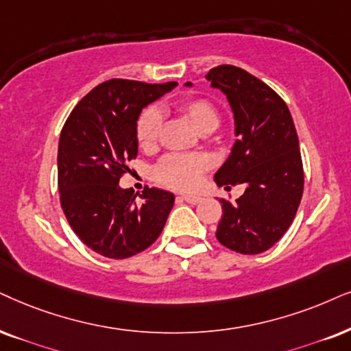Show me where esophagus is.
Masks as SVG:
<instances>
[{"label":"esophagus","instance_id":"1","mask_svg":"<svg viewBox=\"0 0 351 351\" xmlns=\"http://www.w3.org/2000/svg\"><path fill=\"white\" fill-rule=\"evenodd\" d=\"M181 199H183V201H186L188 204H199V202L202 201V197L194 196V194H183V196H181Z\"/></svg>","mask_w":351,"mask_h":351}]
</instances>
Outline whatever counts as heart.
<instances>
[{
    "label": "heart",
    "mask_w": 351,
    "mask_h": 351,
    "mask_svg": "<svg viewBox=\"0 0 351 351\" xmlns=\"http://www.w3.org/2000/svg\"><path fill=\"white\" fill-rule=\"evenodd\" d=\"M175 110L188 119L199 132L214 131L220 123L217 106L206 97L181 100ZM162 131V117L155 108H147L136 121V139L139 147L150 152L158 145ZM210 168V160L204 154H168L154 168L158 183L173 189H191L197 184L204 171Z\"/></svg>",
    "instance_id": "obj_1"
}]
</instances>
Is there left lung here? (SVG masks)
Here are the masks:
<instances>
[{"label":"left lung","instance_id":"obj_1","mask_svg":"<svg viewBox=\"0 0 351 351\" xmlns=\"http://www.w3.org/2000/svg\"><path fill=\"white\" fill-rule=\"evenodd\" d=\"M207 79L227 95L237 131L232 154L215 181L227 188L246 186L234 202L220 199L223 214L215 237L228 250L259 254L290 228L303 196L304 171L293 118L282 97L245 69L220 64L208 71Z\"/></svg>","mask_w":351,"mask_h":351}]
</instances>
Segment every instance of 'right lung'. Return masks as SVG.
<instances>
[{"label":"right lung","instance_id":"obj_1","mask_svg":"<svg viewBox=\"0 0 351 351\" xmlns=\"http://www.w3.org/2000/svg\"><path fill=\"white\" fill-rule=\"evenodd\" d=\"M176 82L110 79L92 88L66 119L58 144V189L71 228L110 259L147 250L162 233L175 196L157 188L141 194L118 186L137 157L136 121L144 106Z\"/></svg>","mask_w":351,"mask_h":351}]
</instances>
